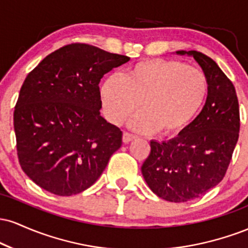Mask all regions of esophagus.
I'll use <instances>...</instances> for the list:
<instances>
[{
	"label": "esophagus",
	"mask_w": 248,
	"mask_h": 248,
	"mask_svg": "<svg viewBox=\"0 0 248 248\" xmlns=\"http://www.w3.org/2000/svg\"><path fill=\"white\" fill-rule=\"evenodd\" d=\"M134 139H135V136L130 133L124 132V135H122V141H124V143H129V142L133 141Z\"/></svg>",
	"instance_id": "esophagus-1"
}]
</instances>
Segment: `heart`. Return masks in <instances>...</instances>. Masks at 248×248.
I'll return each instance as SVG.
<instances>
[{
    "label": "heart",
    "mask_w": 248,
    "mask_h": 248,
    "mask_svg": "<svg viewBox=\"0 0 248 248\" xmlns=\"http://www.w3.org/2000/svg\"><path fill=\"white\" fill-rule=\"evenodd\" d=\"M209 92L205 75L171 59H147L128 69L124 78L108 77L100 88L104 114L110 124L132 121L134 130L175 136L201 112Z\"/></svg>",
    "instance_id": "obj_1"
}]
</instances>
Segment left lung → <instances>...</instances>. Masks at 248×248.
I'll return each mask as SVG.
<instances>
[{
    "label": "left lung",
    "instance_id": "left-lung-1",
    "mask_svg": "<svg viewBox=\"0 0 248 248\" xmlns=\"http://www.w3.org/2000/svg\"><path fill=\"white\" fill-rule=\"evenodd\" d=\"M195 58L209 84L206 101L190 126L168 142L150 141L141 167L150 190L173 203L198 198L224 178L240 129L239 102L232 81L217 62L198 51H177Z\"/></svg>",
    "mask_w": 248,
    "mask_h": 248
}]
</instances>
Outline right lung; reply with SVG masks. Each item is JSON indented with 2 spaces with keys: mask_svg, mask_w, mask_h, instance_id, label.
I'll list each match as a JSON object with an SVG mask.
<instances>
[{
  "mask_svg": "<svg viewBox=\"0 0 248 248\" xmlns=\"http://www.w3.org/2000/svg\"><path fill=\"white\" fill-rule=\"evenodd\" d=\"M129 57L75 43L50 53L27 76L14 112L22 170L57 196L82 192L122 144L120 128L100 115L99 82Z\"/></svg>",
  "mask_w": 248,
  "mask_h": 248,
  "instance_id": "add662e5",
  "label": "right lung"
}]
</instances>
